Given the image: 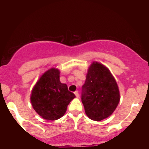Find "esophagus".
<instances>
[{
    "instance_id": "obj_1",
    "label": "esophagus",
    "mask_w": 149,
    "mask_h": 149,
    "mask_svg": "<svg viewBox=\"0 0 149 149\" xmlns=\"http://www.w3.org/2000/svg\"><path fill=\"white\" fill-rule=\"evenodd\" d=\"M75 95H76V97H79V93H78V91H76L74 92Z\"/></svg>"
}]
</instances>
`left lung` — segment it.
I'll return each instance as SVG.
<instances>
[{"instance_id": "1", "label": "left lung", "mask_w": 149, "mask_h": 149, "mask_svg": "<svg viewBox=\"0 0 149 149\" xmlns=\"http://www.w3.org/2000/svg\"><path fill=\"white\" fill-rule=\"evenodd\" d=\"M82 103L86 115L92 120L107 118L120 102V92L115 78L109 69L94 61L89 67L82 87Z\"/></svg>"}]
</instances>
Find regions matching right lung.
Segmentation results:
<instances>
[{
	"mask_svg": "<svg viewBox=\"0 0 149 149\" xmlns=\"http://www.w3.org/2000/svg\"><path fill=\"white\" fill-rule=\"evenodd\" d=\"M59 74V69H49L40 76L32 90V107L45 120H55L62 117L71 101L76 97L69 91L67 85L61 83Z\"/></svg>",
	"mask_w": 149,
	"mask_h": 149,
	"instance_id": "obj_1",
	"label": "right lung"
}]
</instances>
